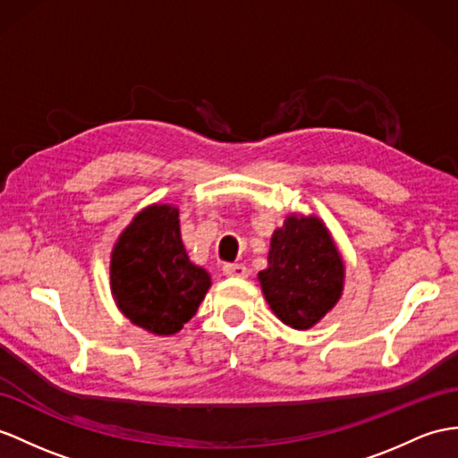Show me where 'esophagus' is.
I'll use <instances>...</instances> for the list:
<instances>
[{"label":"esophagus","mask_w":458,"mask_h":458,"mask_svg":"<svg viewBox=\"0 0 458 458\" xmlns=\"http://www.w3.org/2000/svg\"><path fill=\"white\" fill-rule=\"evenodd\" d=\"M223 274L227 277H247L249 267L244 264H225L223 266Z\"/></svg>","instance_id":"obj_1"}]
</instances>
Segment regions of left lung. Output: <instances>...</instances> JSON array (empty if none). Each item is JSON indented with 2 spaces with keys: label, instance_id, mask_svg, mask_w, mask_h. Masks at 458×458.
Here are the masks:
<instances>
[{
  "label": "left lung",
  "instance_id": "8db88e82",
  "mask_svg": "<svg viewBox=\"0 0 458 458\" xmlns=\"http://www.w3.org/2000/svg\"><path fill=\"white\" fill-rule=\"evenodd\" d=\"M345 266L325 221L292 214L270 241L267 267L259 282L267 305L284 325L313 328L338 303Z\"/></svg>",
  "mask_w": 458,
  "mask_h": 458
}]
</instances>
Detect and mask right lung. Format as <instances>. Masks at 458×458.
Listing matches in <instances>:
<instances>
[{
  "instance_id": "right-lung-1",
  "label": "right lung",
  "mask_w": 458,
  "mask_h": 458,
  "mask_svg": "<svg viewBox=\"0 0 458 458\" xmlns=\"http://www.w3.org/2000/svg\"><path fill=\"white\" fill-rule=\"evenodd\" d=\"M211 277L191 262L178 208L151 204L138 211L110 252V292L131 325L173 336L202 303Z\"/></svg>"
}]
</instances>
